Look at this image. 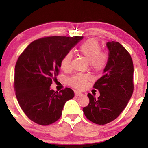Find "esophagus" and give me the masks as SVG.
Instances as JSON below:
<instances>
[{
  "label": "esophagus",
  "instance_id": "34e87169",
  "mask_svg": "<svg viewBox=\"0 0 148 148\" xmlns=\"http://www.w3.org/2000/svg\"><path fill=\"white\" fill-rule=\"evenodd\" d=\"M81 95H82V93H81L80 92H78V91H75V96H79Z\"/></svg>",
  "mask_w": 148,
  "mask_h": 148
}]
</instances>
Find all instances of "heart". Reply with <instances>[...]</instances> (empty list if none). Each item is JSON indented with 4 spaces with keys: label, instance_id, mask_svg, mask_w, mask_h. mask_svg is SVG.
<instances>
[{
    "label": "heart",
    "instance_id": "heart-1",
    "mask_svg": "<svg viewBox=\"0 0 148 148\" xmlns=\"http://www.w3.org/2000/svg\"><path fill=\"white\" fill-rule=\"evenodd\" d=\"M80 53L90 62V67L95 71H101L106 66L108 61V56L101 52V46L98 41L94 38H91L84 42L79 47ZM72 53L69 52L62 57L60 61V67L62 70L68 71L71 67ZM88 82L86 76L76 75L69 79L71 86L78 89L84 88Z\"/></svg>",
    "mask_w": 148,
    "mask_h": 148
}]
</instances>
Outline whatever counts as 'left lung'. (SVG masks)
I'll return each mask as SVG.
<instances>
[{"label": "left lung", "mask_w": 148, "mask_h": 148, "mask_svg": "<svg viewBox=\"0 0 148 148\" xmlns=\"http://www.w3.org/2000/svg\"><path fill=\"white\" fill-rule=\"evenodd\" d=\"M107 64L103 76L94 88L100 92L98 98L88 94L90 103L83 108L85 116L98 125L114 121L126 107L133 92V64L127 50L116 42H108Z\"/></svg>", "instance_id": "8db88e82"}]
</instances>
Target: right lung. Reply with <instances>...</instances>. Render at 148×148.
Segmentation results:
<instances>
[{
  "mask_svg": "<svg viewBox=\"0 0 148 148\" xmlns=\"http://www.w3.org/2000/svg\"><path fill=\"white\" fill-rule=\"evenodd\" d=\"M83 37L52 36L32 42L18 58L14 86L17 101L30 120L48 125L58 120L66 101L74 92L50 89L60 72V61Z\"/></svg>",
  "mask_w": 148,
  "mask_h": 148,
  "instance_id": "1",
  "label": "right lung"
}]
</instances>
